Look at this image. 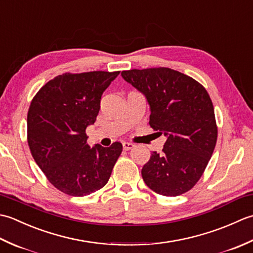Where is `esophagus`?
<instances>
[{"label":"esophagus","instance_id":"34e87169","mask_svg":"<svg viewBox=\"0 0 253 253\" xmlns=\"http://www.w3.org/2000/svg\"><path fill=\"white\" fill-rule=\"evenodd\" d=\"M132 148H135V144L131 143V142H123V149L126 150V151H128V150H131Z\"/></svg>","mask_w":253,"mask_h":253}]
</instances>
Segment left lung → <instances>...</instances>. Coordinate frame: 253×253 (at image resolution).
Instances as JSON below:
<instances>
[{
  "label": "left lung",
  "mask_w": 253,
  "mask_h": 253,
  "mask_svg": "<svg viewBox=\"0 0 253 253\" xmlns=\"http://www.w3.org/2000/svg\"><path fill=\"white\" fill-rule=\"evenodd\" d=\"M122 77L144 94L150 126L168 138L163 153L153 152L142 168L144 182L159 195H182L200 179L217 140L208 91L197 80L166 67L124 71Z\"/></svg>",
  "instance_id": "1"
}]
</instances>
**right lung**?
<instances>
[{
	"instance_id": "1",
	"label": "right lung",
	"mask_w": 253,
	"mask_h": 253,
	"mask_svg": "<svg viewBox=\"0 0 253 253\" xmlns=\"http://www.w3.org/2000/svg\"><path fill=\"white\" fill-rule=\"evenodd\" d=\"M120 72L63 74L50 80L32 99L27 115L30 152L56 189L84 197L106 185L123 151L87 143L85 128L93 125L101 96Z\"/></svg>"
}]
</instances>
